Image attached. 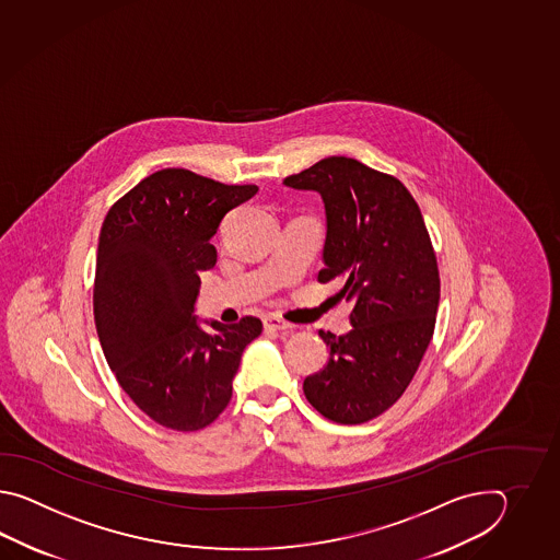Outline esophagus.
Wrapping results in <instances>:
<instances>
[{"mask_svg":"<svg viewBox=\"0 0 560 560\" xmlns=\"http://www.w3.org/2000/svg\"><path fill=\"white\" fill-rule=\"evenodd\" d=\"M264 328H266V330H290L292 324L282 320V318H278V316H266V318H264Z\"/></svg>","mask_w":560,"mask_h":560,"instance_id":"obj_1","label":"esophagus"}]
</instances>
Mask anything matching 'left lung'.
Here are the masks:
<instances>
[{"label":"left lung","mask_w":560,"mask_h":560,"mask_svg":"<svg viewBox=\"0 0 560 560\" xmlns=\"http://www.w3.org/2000/svg\"><path fill=\"white\" fill-rule=\"evenodd\" d=\"M284 184L320 194L318 280L342 282L336 296L352 304L350 332H318L328 362L304 381V394L332 422H369L405 394L434 334L441 278L429 230L400 179L354 158H324Z\"/></svg>","instance_id":"8db88e82"}]
</instances>
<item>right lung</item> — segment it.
<instances>
[{
	"label": "right lung",
	"mask_w": 560,
	"mask_h": 560,
	"mask_svg": "<svg viewBox=\"0 0 560 560\" xmlns=\"http://www.w3.org/2000/svg\"><path fill=\"white\" fill-rule=\"evenodd\" d=\"M258 186H228L184 167L143 178L107 212L95 260L94 320L107 364L133 405L179 432L224 412L244 348L262 322L194 316L198 272L214 268L224 215Z\"/></svg>",
	"instance_id": "add662e5"
}]
</instances>
